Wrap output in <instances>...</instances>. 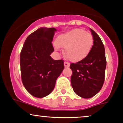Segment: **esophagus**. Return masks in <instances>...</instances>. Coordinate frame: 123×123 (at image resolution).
<instances>
[{
	"label": "esophagus",
	"instance_id": "esophagus-1",
	"mask_svg": "<svg viewBox=\"0 0 123 123\" xmlns=\"http://www.w3.org/2000/svg\"><path fill=\"white\" fill-rule=\"evenodd\" d=\"M64 67L66 68H68L69 67H70V64L69 63H68V62H65L64 63Z\"/></svg>",
	"mask_w": 123,
	"mask_h": 123
}]
</instances>
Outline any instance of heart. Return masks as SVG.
Masks as SVG:
<instances>
[{
	"instance_id": "1",
	"label": "heart",
	"mask_w": 123,
	"mask_h": 123,
	"mask_svg": "<svg viewBox=\"0 0 123 123\" xmlns=\"http://www.w3.org/2000/svg\"><path fill=\"white\" fill-rule=\"evenodd\" d=\"M93 37L82 29H74L59 36L55 44L56 49L64 48V55L72 62L84 59L90 53L93 44Z\"/></svg>"
}]
</instances>
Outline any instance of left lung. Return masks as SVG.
<instances>
[{
  "label": "left lung",
  "mask_w": 123,
  "mask_h": 123,
  "mask_svg": "<svg viewBox=\"0 0 123 123\" xmlns=\"http://www.w3.org/2000/svg\"><path fill=\"white\" fill-rule=\"evenodd\" d=\"M90 30L94 40L90 53L83 60L70 64L71 86L75 93L83 98H90L101 89L106 66L103 43L99 36Z\"/></svg>",
  "instance_id": "obj_1"
}]
</instances>
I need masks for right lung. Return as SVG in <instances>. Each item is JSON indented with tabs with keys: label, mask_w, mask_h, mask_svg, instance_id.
Returning a JSON list of instances; mask_svg holds the SVG:
<instances>
[{
	"label": "right lung",
	"mask_w": 123,
	"mask_h": 123,
	"mask_svg": "<svg viewBox=\"0 0 123 123\" xmlns=\"http://www.w3.org/2000/svg\"><path fill=\"white\" fill-rule=\"evenodd\" d=\"M54 27H40L30 34L20 55L23 85L33 96L43 98L52 92L56 79L64 69L63 60H53L52 42Z\"/></svg>",
	"instance_id": "right-lung-1"
}]
</instances>
